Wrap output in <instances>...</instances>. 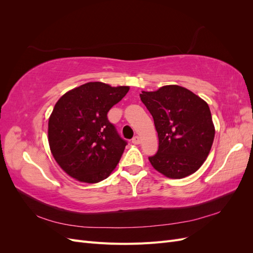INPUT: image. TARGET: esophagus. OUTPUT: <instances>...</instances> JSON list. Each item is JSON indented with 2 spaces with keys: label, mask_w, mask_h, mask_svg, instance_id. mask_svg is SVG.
<instances>
[{
  "label": "esophagus",
  "mask_w": 253,
  "mask_h": 253,
  "mask_svg": "<svg viewBox=\"0 0 253 253\" xmlns=\"http://www.w3.org/2000/svg\"><path fill=\"white\" fill-rule=\"evenodd\" d=\"M132 142H133L134 144H139V143H140L139 136H134L133 139H132Z\"/></svg>",
  "instance_id": "esophagus-1"
}]
</instances>
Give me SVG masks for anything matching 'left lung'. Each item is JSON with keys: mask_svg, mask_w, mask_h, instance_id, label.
Returning a JSON list of instances; mask_svg holds the SVG:
<instances>
[{"mask_svg": "<svg viewBox=\"0 0 253 253\" xmlns=\"http://www.w3.org/2000/svg\"><path fill=\"white\" fill-rule=\"evenodd\" d=\"M140 99L158 134V151L149 157L153 168L178 179L196 172L208 157L215 134L209 105L178 85L142 91Z\"/></svg>", "mask_w": 253, "mask_h": 253, "instance_id": "obj_1", "label": "left lung"}]
</instances>
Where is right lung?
<instances>
[{
	"label": "right lung",
	"mask_w": 253,
	"mask_h": 253,
	"mask_svg": "<svg viewBox=\"0 0 253 253\" xmlns=\"http://www.w3.org/2000/svg\"><path fill=\"white\" fill-rule=\"evenodd\" d=\"M88 82L67 91L48 120L51 154L68 175L82 182L105 179L116 168L126 141L108 119V112L128 91Z\"/></svg>",
	"instance_id": "obj_1"
}]
</instances>
